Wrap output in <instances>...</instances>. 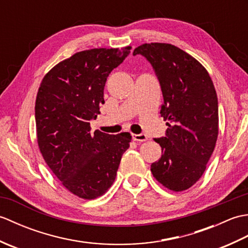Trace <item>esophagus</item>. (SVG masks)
I'll list each match as a JSON object with an SVG mask.
<instances>
[{
  "label": "esophagus",
  "mask_w": 248,
  "mask_h": 248,
  "mask_svg": "<svg viewBox=\"0 0 248 248\" xmlns=\"http://www.w3.org/2000/svg\"><path fill=\"white\" fill-rule=\"evenodd\" d=\"M133 140H138V141H145V140H147V135L144 133L133 134Z\"/></svg>",
  "instance_id": "obj_1"
}]
</instances>
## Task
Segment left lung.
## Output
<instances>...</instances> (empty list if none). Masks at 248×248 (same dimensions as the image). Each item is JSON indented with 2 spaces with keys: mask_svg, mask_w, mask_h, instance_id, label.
<instances>
[{
  "mask_svg": "<svg viewBox=\"0 0 248 248\" xmlns=\"http://www.w3.org/2000/svg\"><path fill=\"white\" fill-rule=\"evenodd\" d=\"M133 55L150 62L164 103L165 136L154 139L161 159L151 164L157 181L175 192L191 187L202 176L218 134V102L208 71L186 52L170 44H145Z\"/></svg>",
  "mask_w": 248,
  "mask_h": 248,
  "instance_id": "left-lung-1",
  "label": "left lung"
}]
</instances>
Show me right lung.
Listing matches in <instances>:
<instances>
[{
	"instance_id": "right-lung-1",
	"label": "right lung",
	"mask_w": 248,
	"mask_h": 248,
	"mask_svg": "<svg viewBox=\"0 0 248 248\" xmlns=\"http://www.w3.org/2000/svg\"><path fill=\"white\" fill-rule=\"evenodd\" d=\"M131 46L78 52L46 73L37 93L38 146L46 164L68 191L84 199L112 186L131 135L91 132L104 103L105 82Z\"/></svg>"
}]
</instances>
